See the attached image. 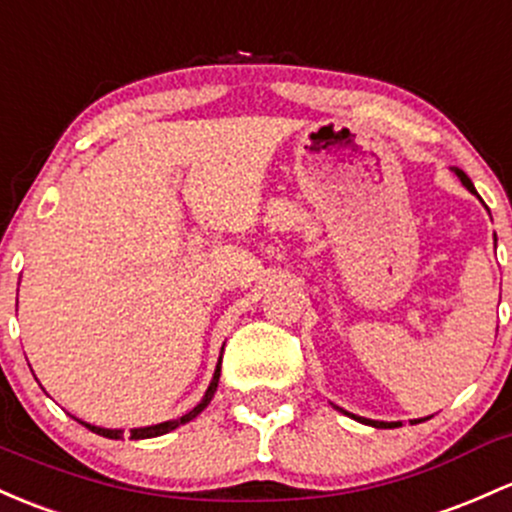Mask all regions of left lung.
Returning a JSON list of instances; mask_svg holds the SVG:
<instances>
[{
	"instance_id": "8db88e82",
	"label": "left lung",
	"mask_w": 512,
	"mask_h": 512,
	"mask_svg": "<svg viewBox=\"0 0 512 512\" xmlns=\"http://www.w3.org/2000/svg\"><path fill=\"white\" fill-rule=\"evenodd\" d=\"M457 174H459V179L464 182V187L474 192V184H471V179L466 177L462 170H457ZM359 420H362V423H367V425H374V428H398V423H379V420H367V418H359ZM413 423H420V420H413Z\"/></svg>"
}]
</instances>
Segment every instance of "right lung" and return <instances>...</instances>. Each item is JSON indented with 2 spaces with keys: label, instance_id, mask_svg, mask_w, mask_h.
Returning a JSON list of instances; mask_svg holds the SVG:
<instances>
[{
  "label": "right lung",
  "instance_id": "add662e5",
  "mask_svg": "<svg viewBox=\"0 0 512 512\" xmlns=\"http://www.w3.org/2000/svg\"><path fill=\"white\" fill-rule=\"evenodd\" d=\"M218 376H221V359H218L216 374H213V381H211L209 391H206V396L201 398V403H199V406L192 408V411H189L187 415H182V418H177V420H167V423L153 425V428H138V430H131V440H148V437L165 435V432H170V430H174V428H179V425H184V423H189V420H194L196 415H199V413L204 411V408L209 406V403H211L213 393H216V389H218ZM82 425H87V423H82ZM87 428L92 430V432H97V435H101V437H109V440H121V437H123V430H106V428H94V425H87Z\"/></svg>",
  "mask_w": 512,
  "mask_h": 512
}]
</instances>
